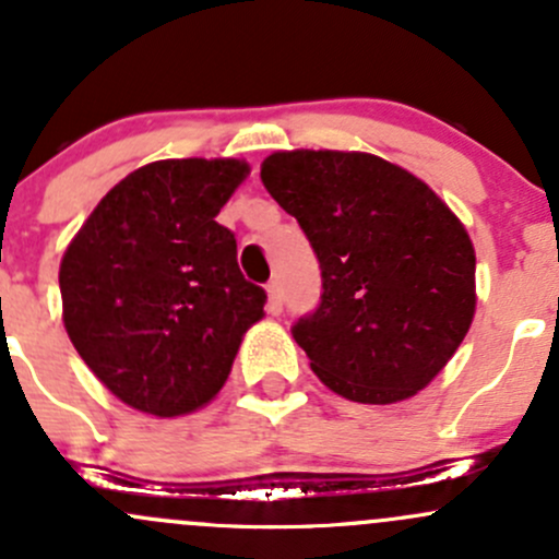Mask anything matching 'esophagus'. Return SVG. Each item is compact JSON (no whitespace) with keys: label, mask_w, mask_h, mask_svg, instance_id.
Here are the masks:
<instances>
[{"label":"esophagus","mask_w":559,"mask_h":559,"mask_svg":"<svg viewBox=\"0 0 559 559\" xmlns=\"http://www.w3.org/2000/svg\"><path fill=\"white\" fill-rule=\"evenodd\" d=\"M267 310L273 316H278L284 310V295H281L278 281H270L267 284Z\"/></svg>","instance_id":"esophagus-1"}]
</instances>
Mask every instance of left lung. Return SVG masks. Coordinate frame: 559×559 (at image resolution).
I'll list each match as a JSON object with an SVG mask.
<instances>
[{"instance_id":"obj_1","label":"left lung","mask_w":559,"mask_h":559,"mask_svg":"<svg viewBox=\"0 0 559 559\" xmlns=\"http://www.w3.org/2000/svg\"><path fill=\"white\" fill-rule=\"evenodd\" d=\"M260 176L321 264V305L292 326L310 369L361 404L423 391L477 310L463 222L426 181L369 152H273Z\"/></svg>"}]
</instances>
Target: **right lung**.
<instances>
[{"label": "right lung", "mask_w": 559, "mask_h": 559, "mask_svg": "<svg viewBox=\"0 0 559 559\" xmlns=\"http://www.w3.org/2000/svg\"><path fill=\"white\" fill-rule=\"evenodd\" d=\"M249 163H146L115 185L58 270L63 326L120 402L155 418L195 413L219 393L240 340L264 316L262 286L238 267L216 222Z\"/></svg>", "instance_id": "add662e5"}]
</instances>
